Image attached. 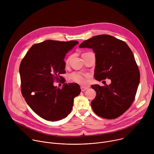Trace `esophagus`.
Segmentation results:
<instances>
[{"label":"esophagus","instance_id":"34e87169","mask_svg":"<svg viewBox=\"0 0 154 154\" xmlns=\"http://www.w3.org/2000/svg\"><path fill=\"white\" fill-rule=\"evenodd\" d=\"M80 88H81V90H82V91H86V90H88V87H87V86H81L80 87Z\"/></svg>","mask_w":154,"mask_h":154}]
</instances>
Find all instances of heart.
Segmentation results:
<instances>
[{
  "label": "heart",
  "mask_w": 154,
  "mask_h": 154,
  "mask_svg": "<svg viewBox=\"0 0 154 154\" xmlns=\"http://www.w3.org/2000/svg\"><path fill=\"white\" fill-rule=\"evenodd\" d=\"M69 62V59L66 61V64ZM71 80L73 82L78 83L81 85H86L88 82L90 75L88 74H82L79 72H73L69 76Z\"/></svg>",
  "instance_id": "heart-1"
}]
</instances>
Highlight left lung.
I'll list each match as a JSON object with an SVG mask.
<instances>
[{
	"instance_id": "left-lung-1",
	"label": "left lung",
	"mask_w": 154,
	"mask_h": 154,
	"mask_svg": "<svg viewBox=\"0 0 154 154\" xmlns=\"http://www.w3.org/2000/svg\"><path fill=\"white\" fill-rule=\"evenodd\" d=\"M80 48L93 49L96 54L95 79H110L104 86L91 85L96 92L91 105L100 117L112 119L122 115L134 101L140 74L132 51L127 44L108 35L84 41Z\"/></svg>"
}]
</instances>
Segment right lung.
<instances>
[{
	"label": "right lung",
	"instance_id": "right-lung-1",
	"mask_svg": "<svg viewBox=\"0 0 154 154\" xmlns=\"http://www.w3.org/2000/svg\"><path fill=\"white\" fill-rule=\"evenodd\" d=\"M79 44L77 41L46 40L33 45L22 60L19 73L21 93L32 110L47 121H59L72 109L74 99L81 90L77 83H64L61 89L55 80L64 79L65 55Z\"/></svg>",
	"mask_w": 154,
	"mask_h": 154
}]
</instances>
